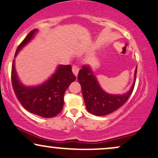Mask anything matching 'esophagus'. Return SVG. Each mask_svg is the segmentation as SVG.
Returning a JSON list of instances; mask_svg holds the SVG:
<instances>
[{"label": "esophagus", "mask_w": 158, "mask_h": 158, "mask_svg": "<svg viewBox=\"0 0 158 158\" xmlns=\"http://www.w3.org/2000/svg\"><path fill=\"white\" fill-rule=\"evenodd\" d=\"M72 70H73V74L75 75L76 76H77L78 75V73H79V67H77V66H73V68H72Z\"/></svg>", "instance_id": "obj_1"}]
</instances>
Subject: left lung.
<instances>
[{
  "label": "left lung",
  "mask_w": 158,
  "mask_h": 158,
  "mask_svg": "<svg viewBox=\"0 0 158 158\" xmlns=\"http://www.w3.org/2000/svg\"><path fill=\"white\" fill-rule=\"evenodd\" d=\"M137 67L135 69L134 80L127 93L124 94H111L100 87L90 65L82 66L78 74V81L81 85L83 98L88 112L94 115H109L120 108L127 102L133 92L136 81Z\"/></svg>",
  "instance_id": "8db88e82"
}]
</instances>
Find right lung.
Returning <instances> with one entry per match:
<instances>
[{"label":"right lung","instance_id":"1","mask_svg":"<svg viewBox=\"0 0 158 158\" xmlns=\"http://www.w3.org/2000/svg\"><path fill=\"white\" fill-rule=\"evenodd\" d=\"M37 31V29H34L27 34L17 48L15 58L19 52L34 37ZM11 77L14 92L22 106L31 113L43 118L55 117L61 112L65 91L76 79L70 65L60 64L46 82L39 85L26 86L19 79L15 60L12 65Z\"/></svg>","mask_w":158,"mask_h":158}]
</instances>
